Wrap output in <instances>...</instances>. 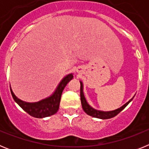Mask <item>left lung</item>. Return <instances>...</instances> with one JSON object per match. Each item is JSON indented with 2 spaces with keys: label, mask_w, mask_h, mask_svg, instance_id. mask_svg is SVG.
<instances>
[{
  "label": "left lung",
  "mask_w": 149,
  "mask_h": 149,
  "mask_svg": "<svg viewBox=\"0 0 149 149\" xmlns=\"http://www.w3.org/2000/svg\"><path fill=\"white\" fill-rule=\"evenodd\" d=\"M80 83H81V104H82L83 110H84V112H85L87 115L95 117V118H98V119H107L116 116L117 114H119L122 110H124V109L125 108L126 106L132 101L133 98H134V96L131 99H130L127 101V103H125L124 105H122L121 107L116 109V110H112V111H101V110H95V109H94L93 107H92L88 104L87 101H86V98H85L84 93V84H83L82 81H80Z\"/></svg>",
  "instance_id": "obj_1"
}]
</instances>
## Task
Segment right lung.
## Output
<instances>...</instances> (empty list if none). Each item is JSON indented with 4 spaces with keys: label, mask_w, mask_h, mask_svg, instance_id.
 Wrapping results in <instances>:
<instances>
[{
    "label": "right lung",
    "mask_w": 149,
    "mask_h": 149,
    "mask_svg": "<svg viewBox=\"0 0 149 149\" xmlns=\"http://www.w3.org/2000/svg\"><path fill=\"white\" fill-rule=\"evenodd\" d=\"M73 78V74H68L63 77L51 95L37 102H26L17 98L10 87L14 101L29 115L35 118H45L55 114L60 107L62 93L69 81Z\"/></svg>",
    "instance_id": "obj_1"
}]
</instances>
